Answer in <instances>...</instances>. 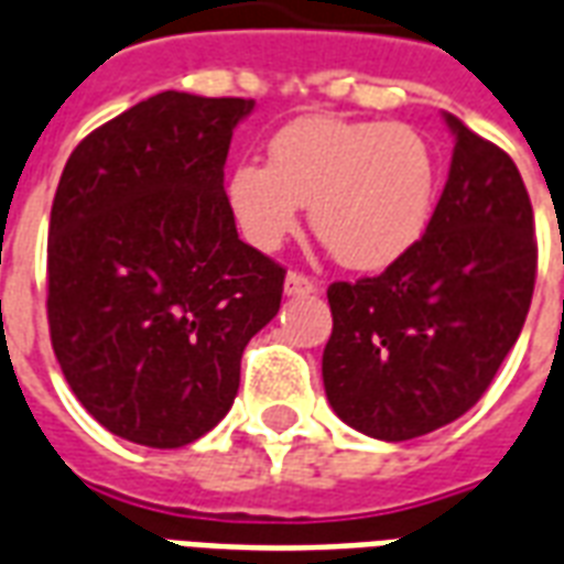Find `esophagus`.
I'll list each match as a JSON object with an SVG mask.
<instances>
[{
  "label": "esophagus",
  "instance_id": "obj_1",
  "mask_svg": "<svg viewBox=\"0 0 564 564\" xmlns=\"http://www.w3.org/2000/svg\"><path fill=\"white\" fill-rule=\"evenodd\" d=\"M283 292L292 295V299H301V295H311V292H316V283H313L307 274L290 272L286 274V281H283Z\"/></svg>",
  "mask_w": 564,
  "mask_h": 564
}]
</instances>
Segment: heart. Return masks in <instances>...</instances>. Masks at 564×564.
Instances as JSON below:
<instances>
[{"label":"heart","instance_id":"heart-1","mask_svg":"<svg viewBox=\"0 0 564 564\" xmlns=\"http://www.w3.org/2000/svg\"><path fill=\"white\" fill-rule=\"evenodd\" d=\"M441 162L408 123L311 115L269 141V165L239 162L225 200L239 234L274 251L311 225L330 257L355 272H381L414 251L435 213Z\"/></svg>","mask_w":564,"mask_h":564}]
</instances>
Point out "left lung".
<instances>
[{
	"label": "left lung",
	"mask_w": 564,
	"mask_h": 564,
	"mask_svg": "<svg viewBox=\"0 0 564 564\" xmlns=\"http://www.w3.org/2000/svg\"><path fill=\"white\" fill-rule=\"evenodd\" d=\"M455 135L444 195L414 251L328 286L322 381L334 414L411 441L470 411L521 337L535 286V225L521 171L444 111Z\"/></svg>",
	"instance_id": "1"
}]
</instances>
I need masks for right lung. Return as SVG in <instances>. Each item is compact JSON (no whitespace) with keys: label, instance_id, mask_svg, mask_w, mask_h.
Masks as SVG:
<instances>
[{"label":"right lung","instance_id":"1","mask_svg":"<svg viewBox=\"0 0 564 564\" xmlns=\"http://www.w3.org/2000/svg\"><path fill=\"white\" fill-rule=\"evenodd\" d=\"M242 97L162 91L73 150L46 245L55 358L111 435L177 449L225 420L248 339L281 311L283 269L225 200Z\"/></svg>","mask_w":564,"mask_h":564}]
</instances>
